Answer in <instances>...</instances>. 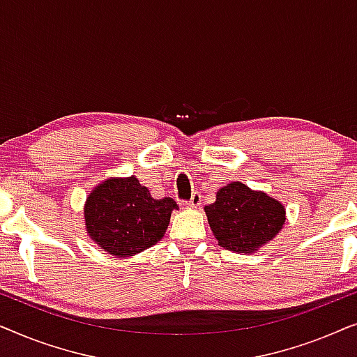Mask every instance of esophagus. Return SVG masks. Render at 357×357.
Masks as SVG:
<instances>
[{"label":"esophagus","mask_w":357,"mask_h":357,"mask_svg":"<svg viewBox=\"0 0 357 357\" xmlns=\"http://www.w3.org/2000/svg\"><path fill=\"white\" fill-rule=\"evenodd\" d=\"M199 204H202V195H199L198 192H195L193 197L190 198V202H187V206L192 208V209L193 208L197 209V208H199Z\"/></svg>","instance_id":"1"}]
</instances>
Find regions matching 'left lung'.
<instances>
[{
	"label": "left lung",
	"instance_id": "1",
	"mask_svg": "<svg viewBox=\"0 0 357 357\" xmlns=\"http://www.w3.org/2000/svg\"><path fill=\"white\" fill-rule=\"evenodd\" d=\"M204 213L218 245L242 255L265 247L286 222L284 204L242 182L219 188L216 202L204 206Z\"/></svg>",
	"mask_w": 357,
	"mask_h": 357
}]
</instances>
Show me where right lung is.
Wrapping results in <instances>:
<instances>
[{
  "label": "right lung",
  "instance_id": "add662e5",
  "mask_svg": "<svg viewBox=\"0 0 357 357\" xmlns=\"http://www.w3.org/2000/svg\"><path fill=\"white\" fill-rule=\"evenodd\" d=\"M174 209L172 198L154 199L135 175L110 177L87 195L84 227L104 252L133 257L164 237Z\"/></svg>",
  "mask_w": 357,
  "mask_h": 357
}]
</instances>
